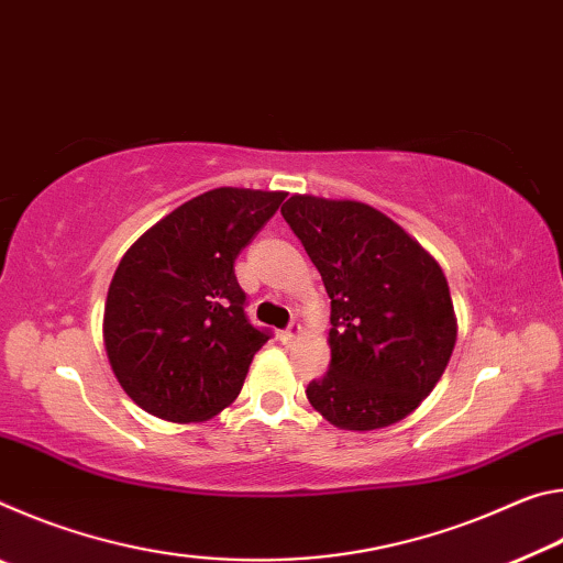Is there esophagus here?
<instances>
[{"label":"esophagus","mask_w":563,"mask_h":563,"mask_svg":"<svg viewBox=\"0 0 563 563\" xmlns=\"http://www.w3.org/2000/svg\"><path fill=\"white\" fill-rule=\"evenodd\" d=\"M300 332H302L300 322H290V325L280 332V340H283V342H292V340L300 338Z\"/></svg>","instance_id":"1"}]
</instances>
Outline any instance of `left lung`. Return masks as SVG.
<instances>
[{"mask_svg": "<svg viewBox=\"0 0 563 563\" xmlns=\"http://www.w3.org/2000/svg\"><path fill=\"white\" fill-rule=\"evenodd\" d=\"M280 213L330 295V369L305 389L310 405L355 432L412 415L456 342L440 263L367 203L295 194Z\"/></svg>", "mask_w": 563, "mask_h": 563, "instance_id": "left-lung-1", "label": "left lung"}]
</instances>
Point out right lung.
<instances>
[{"instance_id": "right-lung-1", "label": "right lung", "mask_w": 563, "mask_h": 563, "mask_svg": "<svg viewBox=\"0 0 563 563\" xmlns=\"http://www.w3.org/2000/svg\"><path fill=\"white\" fill-rule=\"evenodd\" d=\"M285 196L206 190L121 258L103 308V345L123 393L148 415L206 422L241 393L271 332L247 322L233 263Z\"/></svg>"}]
</instances>
